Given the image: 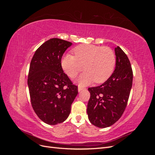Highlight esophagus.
<instances>
[{
	"label": "esophagus",
	"instance_id": "obj_1",
	"mask_svg": "<svg viewBox=\"0 0 155 155\" xmlns=\"http://www.w3.org/2000/svg\"><path fill=\"white\" fill-rule=\"evenodd\" d=\"M84 89H85V88H83V87H80V86L78 87V91H79V92H80V91L84 90Z\"/></svg>",
	"mask_w": 155,
	"mask_h": 155
}]
</instances>
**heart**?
I'll return each instance as SVG.
<instances>
[{
	"instance_id": "1",
	"label": "heart",
	"mask_w": 155,
	"mask_h": 155,
	"mask_svg": "<svg viewBox=\"0 0 155 155\" xmlns=\"http://www.w3.org/2000/svg\"><path fill=\"white\" fill-rule=\"evenodd\" d=\"M74 56L64 55L61 59V67L70 78H76L84 70L78 82L86 85L94 81L96 83L106 81L115 68L116 59L112 49L94 45H81L73 49Z\"/></svg>"
}]
</instances>
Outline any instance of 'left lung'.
Masks as SVG:
<instances>
[{
    "instance_id": "left-lung-1",
    "label": "left lung",
    "mask_w": 155,
    "mask_h": 155,
    "mask_svg": "<svg viewBox=\"0 0 155 155\" xmlns=\"http://www.w3.org/2000/svg\"><path fill=\"white\" fill-rule=\"evenodd\" d=\"M114 72L102 85L88 88L91 97L87 114L91 123L100 128L111 126L122 116L133 85V70L127 56L119 46Z\"/></svg>"
}]
</instances>
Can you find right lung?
Listing matches in <instances>:
<instances>
[{"label":"right lung","mask_w":155,"mask_h":155,"mask_svg":"<svg viewBox=\"0 0 155 155\" xmlns=\"http://www.w3.org/2000/svg\"><path fill=\"white\" fill-rule=\"evenodd\" d=\"M72 45L50 39L37 48L30 63L28 85L31 106L37 116L49 125L67 120L78 94V87L64 73L61 64L64 52Z\"/></svg>","instance_id":"add662e5"}]
</instances>
